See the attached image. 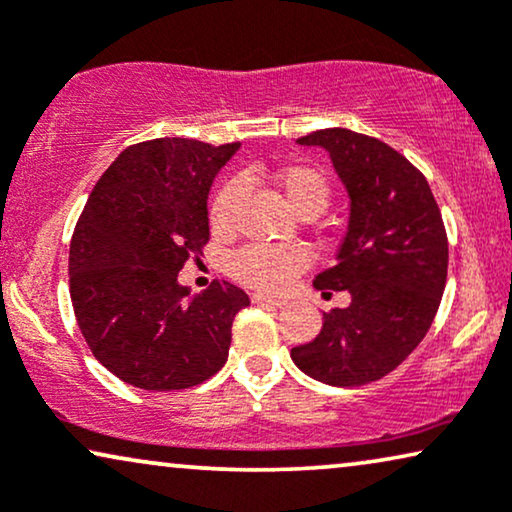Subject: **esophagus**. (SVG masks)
<instances>
[{"instance_id": "esophagus-1", "label": "esophagus", "mask_w": 512, "mask_h": 512, "mask_svg": "<svg viewBox=\"0 0 512 512\" xmlns=\"http://www.w3.org/2000/svg\"><path fill=\"white\" fill-rule=\"evenodd\" d=\"M251 301L258 303V305H275V308H282V305H287L282 301V298H272V296H265V294H251Z\"/></svg>"}]
</instances>
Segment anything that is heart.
Listing matches in <instances>:
<instances>
[{
    "label": "heart",
    "instance_id": "obj_1",
    "mask_svg": "<svg viewBox=\"0 0 512 512\" xmlns=\"http://www.w3.org/2000/svg\"><path fill=\"white\" fill-rule=\"evenodd\" d=\"M249 174H254V171H249ZM272 183L280 188L289 207L301 216H317L329 204L331 185L327 176L313 167H305V164H291V167L275 171ZM240 197V181L225 183L216 192L209 209L211 228L216 232H228L232 228ZM308 263L310 256L303 247H263V244H254V247L240 249L230 258V275L237 282L247 284V287L275 294V291L287 289L298 272L308 268Z\"/></svg>",
    "mask_w": 512,
    "mask_h": 512
}]
</instances>
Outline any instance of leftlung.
Wrapping results in <instances>:
<instances>
[{
	"label": "left lung",
	"instance_id": "obj_1",
	"mask_svg": "<svg viewBox=\"0 0 512 512\" xmlns=\"http://www.w3.org/2000/svg\"><path fill=\"white\" fill-rule=\"evenodd\" d=\"M298 143L327 150L348 190L336 265L313 284L322 294L348 291L350 305L324 313L320 334L291 348V360L327 386H364L400 367L428 334L447 284V232L426 176L390 145L338 126Z\"/></svg>",
	"mask_w": 512,
	"mask_h": 512
}]
</instances>
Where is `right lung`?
Returning <instances> with one entry per match:
<instances>
[{
  "instance_id": "add662e5",
  "label": "right lung",
  "mask_w": 512,
  "mask_h": 512,
  "mask_svg": "<svg viewBox=\"0 0 512 512\" xmlns=\"http://www.w3.org/2000/svg\"><path fill=\"white\" fill-rule=\"evenodd\" d=\"M240 143L155 138L98 178L70 242V298L105 369L143 390H183L223 367L249 296L230 282L202 294L178 272L209 242V188Z\"/></svg>"
}]
</instances>
